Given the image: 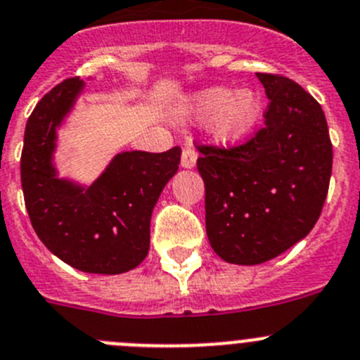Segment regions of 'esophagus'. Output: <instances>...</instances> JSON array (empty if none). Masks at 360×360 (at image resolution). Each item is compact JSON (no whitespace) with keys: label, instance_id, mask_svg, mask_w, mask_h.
<instances>
[{"label":"esophagus","instance_id":"obj_1","mask_svg":"<svg viewBox=\"0 0 360 360\" xmlns=\"http://www.w3.org/2000/svg\"><path fill=\"white\" fill-rule=\"evenodd\" d=\"M197 163V153L193 149H190V147H186V149L183 150V154H181V167L183 169H193Z\"/></svg>","mask_w":360,"mask_h":360}]
</instances>
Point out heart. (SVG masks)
Wrapping results in <instances>:
<instances>
[{"mask_svg":"<svg viewBox=\"0 0 360 360\" xmlns=\"http://www.w3.org/2000/svg\"><path fill=\"white\" fill-rule=\"evenodd\" d=\"M191 119H206L207 133L221 146L243 140L259 122L263 99L254 89L231 90L227 86H207L191 94L184 104Z\"/></svg>","mask_w":360,"mask_h":360,"instance_id":"heart-1","label":"heart"}]
</instances>
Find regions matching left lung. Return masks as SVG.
<instances>
[{
	"instance_id": "left-lung-1",
	"label": "left lung",
	"mask_w": 360,
	"mask_h": 360,
	"mask_svg": "<svg viewBox=\"0 0 360 360\" xmlns=\"http://www.w3.org/2000/svg\"><path fill=\"white\" fill-rule=\"evenodd\" d=\"M264 127L233 149L200 146L206 233L218 256L261 264L304 240L320 218L332 174V143L318 101L298 83L257 72Z\"/></svg>"
}]
</instances>
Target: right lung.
I'll return each instance as SVG.
<instances>
[{"mask_svg":"<svg viewBox=\"0 0 360 360\" xmlns=\"http://www.w3.org/2000/svg\"><path fill=\"white\" fill-rule=\"evenodd\" d=\"M83 89V79H65L30 115L21 154L25 204L37 236L63 263L86 274H124L149 252L153 210L179 169L181 147L119 153L89 186L58 177L56 129Z\"/></svg>","mask_w":360,"mask_h":360,"instance_id":"1","label":"right lung"}]
</instances>
